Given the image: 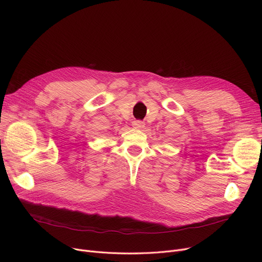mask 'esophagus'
<instances>
[{"label":"esophagus","mask_w":262,"mask_h":262,"mask_svg":"<svg viewBox=\"0 0 262 262\" xmlns=\"http://www.w3.org/2000/svg\"><path fill=\"white\" fill-rule=\"evenodd\" d=\"M144 122H142V121H135V122H133V126L135 127V128H138V129H141V128H143L144 127Z\"/></svg>","instance_id":"obj_1"}]
</instances>
